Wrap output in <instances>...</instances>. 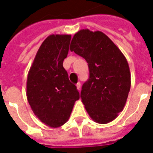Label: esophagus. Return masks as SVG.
<instances>
[{
    "label": "esophagus",
    "mask_w": 153,
    "mask_h": 153,
    "mask_svg": "<svg viewBox=\"0 0 153 153\" xmlns=\"http://www.w3.org/2000/svg\"><path fill=\"white\" fill-rule=\"evenodd\" d=\"M76 87H77V89L78 90H80V88H81V83L80 82H78L76 84Z\"/></svg>",
    "instance_id": "1"
}]
</instances>
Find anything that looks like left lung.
I'll return each mask as SVG.
<instances>
[{
    "instance_id": "left-lung-1",
    "label": "left lung",
    "mask_w": 153,
    "mask_h": 153,
    "mask_svg": "<svg viewBox=\"0 0 153 153\" xmlns=\"http://www.w3.org/2000/svg\"><path fill=\"white\" fill-rule=\"evenodd\" d=\"M70 50L88 65L89 79L81 92L87 113L98 124L111 122L124 110L130 91L126 57L106 34L88 29L74 34Z\"/></svg>"
}]
</instances>
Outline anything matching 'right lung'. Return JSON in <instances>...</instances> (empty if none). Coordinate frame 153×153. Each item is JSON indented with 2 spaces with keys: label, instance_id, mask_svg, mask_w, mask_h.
Instances as JSON below:
<instances>
[{
  "label": "right lung",
  "instance_id": "add662e5",
  "mask_svg": "<svg viewBox=\"0 0 153 153\" xmlns=\"http://www.w3.org/2000/svg\"><path fill=\"white\" fill-rule=\"evenodd\" d=\"M71 35L52 34L37 51L28 73L27 100L36 117L51 128L68 120L75 101L76 86L69 81L63 61L68 56Z\"/></svg>",
  "mask_w": 153,
  "mask_h": 153
}]
</instances>
